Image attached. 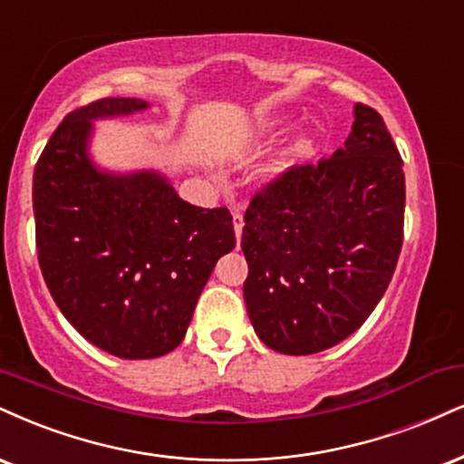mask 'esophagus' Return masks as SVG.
<instances>
[{"instance_id":"34e87169","label":"esophagus","mask_w":464,"mask_h":464,"mask_svg":"<svg viewBox=\"0 0 464 464\" xmlns=\"http://www.w3.org/2000/svg\"><path fill=\"white\" fill-rule=\"evenodd\" d=\"M233 231H236V237H237V239L242 237V231H244V216L239 214V211H236V214H233Z\"/></svg>"}]
</instances>
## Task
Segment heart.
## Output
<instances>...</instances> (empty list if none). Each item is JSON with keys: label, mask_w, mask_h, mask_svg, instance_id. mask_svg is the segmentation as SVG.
I'll use <instances>...</instances> for the list:
<instances>
[{"label": "heart", "mask_w": 464, "mask_h": 464, "mask_svg": "<svg viewBox=\"0 0 464 464\" xmlns=\"http://www.w3.org/2000/svg\"><path fill=\"white\" fill-rule=\"evenodd\" d=\"M283 130H285V121H283V119H270V121H264L259 125V133H261V136H267V138L278 136V133H281ZM309 144H311V140L306 136L294 138V140L289 142V147L283 150V153L278 155V158L270 164L272 175H283V172L289 170V166H292L294 161L298 160L306 149H309Z\"/></svg>", "instance_id": "b5f03b06"}]
</instances>
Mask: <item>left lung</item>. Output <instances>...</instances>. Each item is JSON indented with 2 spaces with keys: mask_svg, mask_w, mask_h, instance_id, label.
<instances>
[{
  "mask_svg": "<svg viewBox=\"0 0 464 464\" xmlns=\"http://www.w3.org/2000/svg\"><path fill=\"white\" fill-rule=\"evenodd\" d=\"M401 166L382 116L359 103L343 149L255 194L242 231L244 303L267 348L322 353L376 309L404 237Z\"/></svg>",
  "mask_w": 464,
  "mask_h": 464,
  "instance_id": "left-lung-1",
  "label": "left lung"
}]
</instances>
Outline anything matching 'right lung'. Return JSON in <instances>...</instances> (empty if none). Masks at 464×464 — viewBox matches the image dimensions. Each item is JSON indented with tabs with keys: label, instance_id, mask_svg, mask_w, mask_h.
Returning <instances> with one entry per match:
<instances>
[{
	"label": "right lung",
	"instance_id": "right-lung-1",
	"mask_svg": "<svg viewBox=\"0 0 464 464\" xmlns=\"http://www.w3.org/2000/svg\"><path fill=\"white\" fill-rule=\"evenodd\" d=\"M147 108L108 97L71 111L38 158L32 188L38 264L55 304L119 359L175 350L216 261L236 248L227 208H194L155 170L116 175L92 164V121Z\"/></svg>",
	"mask_w": 464,
	"mask_h": 464
}]
</instances>
